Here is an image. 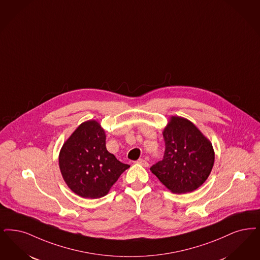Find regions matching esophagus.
Instances as JSON below:
<instances>
[{"instance_id":"esophagus-1","label":"esophagus","mask_w":260,"mask_h":260,"mask_svg":"<svg viewBox=\"0 0 260 260\" xmlns=\"http://www.w3.org/2000/svg\"><path fill=\"white\" fill-rule=\"evenodd\" d=\"M136 164H138V165H140V166H142V167H147L149 166L148 161L145 160V159H142V158H139V159L136 161Z\"/></svg>"}]
</instances>
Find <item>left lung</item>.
Masks as SVG:
<instances>
[{
  "label": "left lung",
  "mask_w": 260,
  "mask_h": 260,
  "mask_svg": "<svg viewBox=\"0 0 260 260\" xmlns=\"http://www.w3.org/2000/svg\"><path fill=\"white\" fill-rule=\"evenodd\" d=\"M162 135L164 159L150 170L173 193L196 190L214 167L215 151L211 141L192 122L180 116L169 118Z\"/></svg>",
  "instance_id": "1"
}]
</instances>
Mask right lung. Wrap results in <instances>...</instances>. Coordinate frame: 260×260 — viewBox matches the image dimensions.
<instances>
[{
  "label": "right lung",
  "mask_w": 260,
  "mask_h": 260,
  "mask_svg": "<svg viewBox=\"0 0 260 260\" xmlns=\"http://www.w3.org/2000/svg\"><path fill=\"white\" fill-rule=\"evenodd\" d=\"M105 139L101 123L88 120L77 126L61 148L59 167L63 181L81 198L106 196L129 167L107 151Z\"/></svg>",
  "instance_id": "1"
}]
</instances>
